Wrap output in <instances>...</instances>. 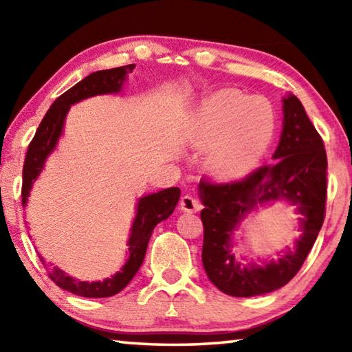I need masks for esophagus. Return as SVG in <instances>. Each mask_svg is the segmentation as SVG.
<instances>
[{
    "label": "esophagus",
    "mask_w": 352,
    "mask_h": 352,
    "mask_svg": "<svg viewBox=\"0 0 352 352\" xmlns=\"http://www.w3.org/2000/svg\"><path fill=\"white\" fill-rule=\"evenodd\" d=\"M200 201L192 195H183L180 200V210L184 212H197L200 211Z\"/></svg>",
    "instance_id": "obj_1"
}]
</instances>
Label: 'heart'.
Returning a JSON list of instances; mask_svg holds the SVG:
<instances>
[{"label": "heart", "instance_id": "obj_1", "mask_svg": "<svg viewBox=\"0 0 352 352\" xmlns=\"http://www.w3.org/2000/svg\"><path fill=\"white\" fill-rule=\"evenodd\" d=\"M256 102L230 91L208 98L194 119L192 142L208 147L206 168L225 180L245 175L258 163L273 136V118L264 124Z\"/></svg>", "mask_w": 352, "mask_h": 352}]
</instances>
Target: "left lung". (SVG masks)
Returning <instances> with one entry per match:
<instances>
[{
  "label": "left lung",
  "mask_w": 352,
  "mask_h": 352,
  "mask_svg": "<svg viewBox=\"0 0 352 352\" xmlns=\"http://www.w3.org/2000/svg\"><path fill=\"white\" fill-rule=\"evenodd\" d=\"M283 132L273 163L245 178L228 183L201 180L204 210L201 262L210 281L231 296H256L281 289L306 261L321 230L326 210L327 158L321 136L315 130L300 99L283 98ZM285 199L300 214L302 236L296 250L288 249L276 261L243 263L234 256V231L256 207Z\"/></svg>",
  "instance_id": "left-lung-1"
}]
</instances>
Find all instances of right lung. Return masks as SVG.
<instances>
[{"mask_svg":"<svg viewBox=\"0 0 352 352\" xmlns=\"http://www.w3.org/2000/svg\"><path fill=\"white\" fill-rule=\"evenodd\" d=\"M133 68L135 65H126V67L96 71V73H91L85 79H82L79 83H76L73 88H69L68 91H65L62 96H58L54 100V104L46 111L43 121L40 122L37 132H35L34 140L28 147L25 166H23V206H26L32 184L38 178L40 172L43 170L47 157L54 152L57 141L63 132L65 118H67L71 105L80 102L87 98L98 96V94L119 93L122 90L127 74L132 73ZM178 199H180V189L168 188L158 190L155 194L144 195L138 200L136 216L133 219L127 242L129 258L126 264L122 265V269L116 272L113 276L104 279V281L88 283L69 276L68 273H65L58 267L46 269L47 275L58 287L83 298H107L119 294L132 281L136 272L140 270L153 228L174 212ZM40 261L45 264V259L41 256Z\"/></svg>","mask_w":352,"mask_h":352,"instance_id":"obj_1","label":"right lung"}]
</instances>
